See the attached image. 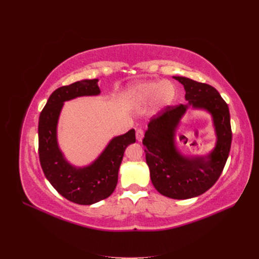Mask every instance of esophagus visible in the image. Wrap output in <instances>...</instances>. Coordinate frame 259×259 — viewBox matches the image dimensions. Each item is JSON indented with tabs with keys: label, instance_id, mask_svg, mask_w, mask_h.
I'll return each instance as SVG.
<instances>
[{
	"label": "esophagus",
	"instance_id": "34e87169",
	"mask_svg": "<svg viewBox=\"0 0 259 259\" xmlns=\"http://www.w3.org/2000/svg\"><path fill=\"white\" fill-rule=\"evenodd\" d=\"M144 135H145V133L142 128H138L136 131V139L138 140V142H142L143 138H144Z\"/></svg>",
	"mask_w": 259,
	"mask_h": 259
}]
</instances>
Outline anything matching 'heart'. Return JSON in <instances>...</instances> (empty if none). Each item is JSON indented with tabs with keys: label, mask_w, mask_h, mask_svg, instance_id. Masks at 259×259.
<instances>
[{
	"label": "heart",
	"mask_w": 259,
	"mask_h": 259,
	"mask_svg": "<svg viewBox=\"0 0 259 259\" xmlns=\"http://www.w3.org/2000/svg\"><path fill=\"white\" fill-rule=\"evenodd\" d=\"M176 95L175 85L169 81H152L131 86L127 97L135 104L144 105L153 99L156 109H163L171 104Z\"/></svg>",
	"instance_id": "heart-1"
}]
</instances>
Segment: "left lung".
Listing matches in <instances>:
<instances>
[{"mask_svg":"<svg viewBox=\"0 0 259 259\" xmlns=\"http://www.w3.org/2000/svg\"><path fill=\"white\" fill-rule=\"evenodd\" d=\"M174 79L184 85L188 104L166 107L151 119L143 144L155 189L167 198L185 200L204 193L217 182L228 159L232 133L228 105L216 89L185 76ZM189 106L208 112L213 119L217 145L206 156H185L176 147V131Z\"/></svg>","mask_w":259,"mask_h":259,"instance_id":"left-lung-1","label":"left lung"}]
</instances>
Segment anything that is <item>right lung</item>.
Instances as JSON below:
<instances>
[{
  "label": "right lung",
  "instance_id": "add662e5",
  "mask_svg": "<svg viewBox=\"0 0 259 259\" xmlns=\"http://www.w3.org/2000/svg\"><path fill=\"white\" fill-rule=\"evenodd\" d=\"M98 79L82 80L54 91L38 119V156L51 185L67 200L91 205L110 197L126 147L136 142L135 130L113 137L98 158L84 167L70 164L57 140V125L64 103L82 96L100 94Z\"/></svg>",
  "mask_w": 259,
  "mask_h": 259
}]
</instances>
